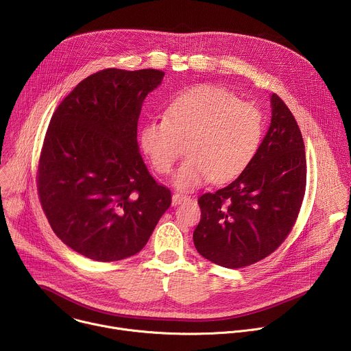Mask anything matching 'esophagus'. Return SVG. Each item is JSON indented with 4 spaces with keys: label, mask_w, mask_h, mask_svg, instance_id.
I'll return each instance as SVG.
<instances>
[{
    "label": "esophagus",
    "mask_w": 351,
    "mask_h": 351,
    "mask_svg": "<svg viewBox=\"0 0 351 351\" xmlns=\"http://www.w3.org/2000/svg\"><path fill=\"white\" fill-rule=\"evenodd\" d=\"M186 199H189L187 195H183V194H180V193H173V195H172V204H173V206L182 204L183 202H186Z\"/></svg>",
    "instance_id": "1"
}]
</instances>
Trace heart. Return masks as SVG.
<instances>
[{
    "label": "heart",
    "mask_w": 351,
    "mask_h": 351,
    "mask_svg": "<svg viewBox=\"0 0 351 351\" xmlns=\"http://www.w3.org/2000/svg\"><path fill=\"white\" fill-rule=\"evenodd\" d=\"M264 115L233 93L198 86L178 95L167 115L147 121L140 144L154 169L168 175L184 153L189 158L173 176L178 189L191 190L208 180L229 182L253 162L263 143Z\"/></svg>",
    "instance_id": "b5f03b06"
}]
</instances>
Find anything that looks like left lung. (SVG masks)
Segmentation results:
<instances>
[{"instance_id":"obj_1","label":"left lung","mask_w":351,"mask_h":351,"mask_svg":"<svg viewBox=\"0 0 351 351\" xmlns=\"http://www.w3.org/2000/svg\"><path fill=\"white\" fill-rule=\"evenodd\" d=\"M271 126L253 162L228 186L199 195L197 252L225 268L256 264L285 241L303 204L307 183L300 128L275 93Z\"/></svg>"}]
</instances>
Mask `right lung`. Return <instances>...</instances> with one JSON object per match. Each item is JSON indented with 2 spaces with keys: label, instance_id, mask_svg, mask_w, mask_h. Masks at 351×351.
Instances as JSON below:
<instances>
[{
  "label": "right lung",
  "instance_id": "1",
  "mask_svg": "<svg viewBox=\"0 0 351 351\" xmlns=\"http://www.w3.org/2000/svg\"><path fill=\"white\" fill-rule=\"evenodd\" d=\"M162 71L108 68L82 80L57 107L37 165L41 208L54 233L99 263L134 256L171 207L137 144L145 95Z\"/></svg>",
  "mask_w": 351,
  "mask_h": 351
}]
</instances>
